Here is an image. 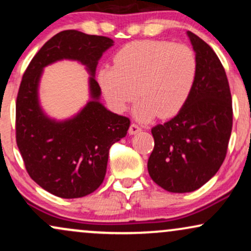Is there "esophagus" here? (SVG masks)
I'll return each instance as SVG.
<instances>
[{"mask_svg": "<svg viewBox=\"0 0 251 251\" xmlns=\"http://www.w3.org/2000/svg\"><path fill=\"white\" fill-rule=\"evenodd\" d=\"M142 131V126L138 125L137 123H132L131 126H129V134H135V133H139V132Z\"/></svg>", "mask_w": 251, "mask_h": 251, "instance_id": "obj_1", "label": "esophagus"}]
</instances>
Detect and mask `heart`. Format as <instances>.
I'll list each match as a JSON object with an SVG mask.
<instances>
[{
    "instance_id": "1",
    "label": "heart",
    "mask_w": 251,
    "mask_h": 251,
    "mask_svg": "<svg viewBox=\"0 0 251 251\" xmlns=\"http://www.w3.org/2000/svg\"><path fill=\"white\" fill-rule=\"evenodd\" d=\"M113 66L98 73L103 96L116 112H124L142 97L134 116L146 122L168 119L184 108L197 79V59L185 45L166 40H140L123 46Z\"/></svg>"
}]
</instances>
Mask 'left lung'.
<instances>
[{"label": "left lung", "instance_id": "left-lung-1", "mask_svg": "<svg viewBox=\"0 0 251 251\" xmlns=\"http://www.w3.org/2000/svg\"><path fill=\"white\" fill-rule=\"evenodd\" d=\"M197 59V79L179 113L151 132L154 148L148 162L152 180L166 191L191 192L216 175L226 159L232 128L229 81L218 56L188 31Z\"/></svg>", "mask_w": 251, "mask_h": 251}]
</instances>
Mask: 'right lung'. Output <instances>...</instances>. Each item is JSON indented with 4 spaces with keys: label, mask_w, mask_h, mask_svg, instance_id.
<instances>
[{
    "label": "right lung",
    "mask_w": 251,
    "mask_h": 251,
    "mask_svg": "<svg viewBox=\"0 0 251 251\" xmlns=\"http://www.w3.org/2000/svg\"><path fill=\"white\" fill-rule=\"evenodd\" d=\"M113 45L106 36L63 30L48 40L31 59L16 98V144L30 178L61 198H80L101 185L109 149L127 134L129 119L98 101L100 86L94 79L98 60ZM61 58L77 59L91 73L94 100L73 120L62 123L42 113L37 86L43 67Z\"/></svg>",
    "instance_id": "1"
}]
</instances>
